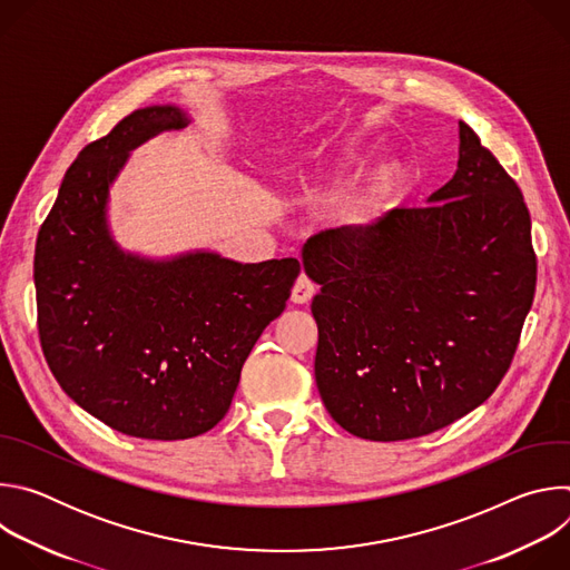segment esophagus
I'll list each match as a JSON object with an SVG mask.
<instances>
[{"instance_id":"34e87169","label":"esophagus","mask_w":570,"mask_h":570,"mask_svg":"<svg viewBox=\"0 0 570 570\" xmlns=\"http://www.w3.org/2000/svg\"><path fill=\"white\" fill-rule=\"evenodd\" d=\"M315 295V284L306 277V275H299L295 286H293V293H291V299L295 304H306L311 297Z\"/></svg>"}]
</instances>
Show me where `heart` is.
<instances>
[{
	"mask_svg": "<svg viewBox=\"0 0 570 570\" xmlns=\"http://www.w3.org/2000/svg\"><path fill=\"white\" fill-rule=\"evenodd\" d=\"M367 157H370L367 150H363L358 146H345L338 155H334L327 161V165H322L320 178H327V180L341 178L343 174L363 167ZM401 178L403 176H401V169H399L396 161H381V165L365 180V187H363L361 198H358L361 209L372 212V209L383 207L394 196L396 187L401 185ZM304 191H306V187H304Z\"/></svg>",
	"mask_w": 570,
	"mask_h": 570,
	"instance_id": "b5f03b06",
	"label": "heart"
}]
</instances>
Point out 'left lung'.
<instances>
[{"label":"left lung","mask_w":570,"mask_h":570,"mask_svg":"<svg viewBox=\"0 0 570 570\" xmlns=\"http://www.w3.org/2000/svg\"><path fill=\"white\" fill-rule=\"evenodd\" d=\"M458 169L426 207L308 238L320 284L315 383L356 438L396 442L453 424L490 396L537 286L521 189L458 124Z\"/></svg>","instance_id":"obj_1"}]
</instances>
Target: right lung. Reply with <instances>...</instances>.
<instances>
[{
  "label": "right lung",
  "instance_id": "add662e5",
  "mask_svg": "<svg viewBox=\"0 0 570 570\" xmlns=\"http://www.w3.org/2000/svg\"><path fill=\"white\" fill-rule=\"evenodd\" d=\"M189 124L180 106H148L88 144L36 243L49 370L80 409L141 440L196 438L225 417L243 363L299 275L297 259L240 264L214 250L155 259L119 246L110 187L137 146Z\"/></svg>",
  "mask_w": 570,
  "mask_h": 570
}]
</instances>
